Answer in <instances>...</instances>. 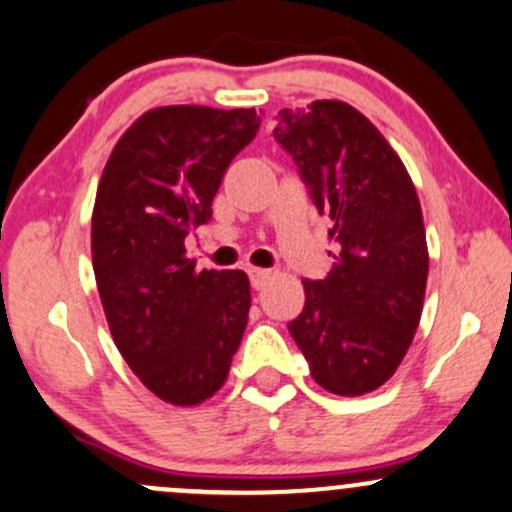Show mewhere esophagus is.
Wrapping results in <instances>:
<instances>
[{"mask_svg":"<svg viewBox=\"0 0 512 512\" xmlns=\"http://www.w3.org/2000/svg\"><path fill=\"white\" fill-rule=\"evenodd\" d=\"M269 269H257V267H252L250 269V284H252V289H262L264 284H267V279H269Z\"/></svg>","mask_w":512,"mask_h":512,"instance_id":"esophagus-1","label":"esophagus"}]
</instances>
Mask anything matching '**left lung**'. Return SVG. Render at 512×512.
<instances>
[{"mask_svg": "<svg viewBox=\"0 0 512 512\" xmlns=\"http://www.w3.org/2000/svg\"><path fill=\"white\" fill-rule=\"evenodd\" d=\"M276 120V144L337 243L330 274L303 279L305 305L289 332L317 385L366 395L395 375L421 320L428 248L419 197L392 146L351 105L315 101Z\"/></svg>", "mask_w": 512, "mask_h": 512, "instance_id": "obj_1", "label": "left lung"}]
</instances>
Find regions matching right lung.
Wrapping results in <instances>:
<instances>
[{
    "mask_svg": "<svg viewBox=\"0 0 512 512\" xmlns=\"http://www.w3.org/2000/svg\"><path fill=\"white\" fill-rule=\"evenodd\" d=\"M260 122L255 108L149 110L122 134L98 182L91 255L110 332L134 375L178 407L226 383L248 325V274L197 272L185 238L211 219L223 173Z\"/></svg>",
    "mask_w": 512,
    "mask_h": 512,
    "instance_id": "1",
    "label": "right lung"
}]
</instances>
